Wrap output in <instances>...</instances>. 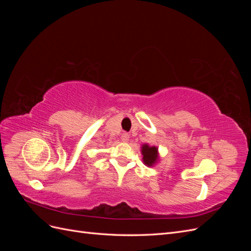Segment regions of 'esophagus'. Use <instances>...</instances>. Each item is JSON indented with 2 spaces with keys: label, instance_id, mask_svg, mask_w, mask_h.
I'll return each mask as SVG.
<instances>
[{
  "label": "esophagus",
  "instance_id": "1",
  "mask_svg": "<svg viewBox=\"0 0 251 251\" xmlns=\"http://www.w3.org/2000/svg\"><path fill=\"white\" fill-rule=\"evenodd\" d=\"M128 139H130V135H128L127 133H124L123 135H121V140H123L124 142H127Z\"/></svg>",
  "mask_w": 251,
  "mask_h": 251
}]
</instances>
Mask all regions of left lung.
Returning <instances> with one entry per match:
<instances>
[{"mask_svg":"<svg viewBox=\"0 0 251 251\" xmlns=\"http://www.w3.org/2000/svg\"><path fill=\"white\" fill-rule=\"evenodd\" d=\"M141 153L143 156V163L147 166H153L155 163H157L159 159L158 148L150 147L149 144H143L141 148Z\"/></svg>","mask_w":251,"mask_h":251,"instance_id":"1","label":"left lung"}]
</instances>
